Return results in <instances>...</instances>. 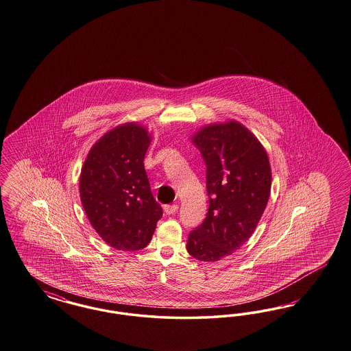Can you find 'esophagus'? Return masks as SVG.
<instances>
[{
	"label": "esophagus",
	"instance_id": "esophagus-1",
	"mask_svg": "<svg viewBox=\"0 0 351 351\" xmlns=\"http://www.w3.org/2000/svg\"><path fill=\"white\" fill-rule=\"evenodd\" d=\"M166 215H173L178 210H179V206L178 205H166L163 207Z\"/></svg>",
	"mask_w": 351,
	"mask_h": 351
}]
</instances>
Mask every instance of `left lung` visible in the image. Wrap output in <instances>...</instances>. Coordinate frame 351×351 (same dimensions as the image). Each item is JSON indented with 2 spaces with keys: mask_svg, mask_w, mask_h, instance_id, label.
<instances>
[{
  "mask_svg": "<svg viewBox=\"0 0 351 351\" xmlns=\"http://www.w3.org/2000/svg\"><path fill=\"white\" fill-rule=\"evenodd\" d=\"M191 140L205 159L210 206L186 250L201 262H218L256 228L271 194V165L265 146L240 121L206 124Z\"/></svg>",
  "mask_w": 351,
  "mask_h": 351,
  "instance_id": "1",
  "label": "left lung"
}]
</instances>
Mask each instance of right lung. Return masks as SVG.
Instances as JSON below:
<instances>
[{
    "label": "right lung",
    "mask_w": 351,
    "mask_h": 351,
    "mask_svg": "<svg viewBox=\"0 0 351 351\" xmlns=\"http://www.w3.org/2000/svg\"><path fill=\"white\" fill-rule=\"evenodd\" d=\"M152 140L144 124L121 123L97 140L82 167L79 193L86 218L117 250L144 249L163 214L144 167Z\"/></svg>",
    "instance_id": "add662e5"
}]
</instances>
